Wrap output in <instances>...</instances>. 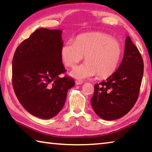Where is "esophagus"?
Returning <instances> with one entry per match:
<instances>
[{
  "label": "esophagus",
  "instance_id": "obj_1",
  "mask_svg": "<svg viewBox=\"0 0 152 152\" xmlns=\"http://www.w3.org/2000/svg\"><path fill=\"white\" fill-rule=\"evenodd\" d=\"M82 83H83V81H82V80L78 79V80H76V84H82Z\"/></svg>",
  "mask_w": 152,
  "mask_h": 152
}]
</instances>
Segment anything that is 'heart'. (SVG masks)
I'll return each instance as SVG.
<instances>
[{"label": "heart", "instance_id": "b5f03b06", "mask_svg": "<svg viewBox=\"0 0 152 152\" xmlns=\"http://www.w3.org/2000/svg\"><path fill=\"white\" fill-rule=\"evenodd\" d=\"M61 53L64 63L69 68L75 67L85 56L86 62L71 72L74 78H89L97 74L99 78H106L119 67L123 47L119 41L110 35L95 32L80 35L74 42L68 40Z\"/></svg>", "mask_w": 152, "mask_h": 152}]
</instances>
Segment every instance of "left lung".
Instances as JSON below:
<instances>
[{"label":"left lung","instance_id":"obj_1","mask_svg":"<svg viewBox=\"0 0 152 152\" xmlns=\"http://www.w3.org/2000/svg\"><path fill=\"white\" fill-rule=\"evenodd\" d=\"M143 74V61L129 36L119 68L106 80L94 84L91 105L104 120L119 119L130 111L138 99Z\"/></svg>","mask_w":152,"mask_h":152}]
</instances>
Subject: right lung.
Returning a JSON list of instances; mask_svg holds the SVG:
<instances>
[{"instance_id":"right-lung-1","label":"right lung","mask_w":152,"mask_h":152,"mask_svg":"<svg viewBox=\"0 0 152 152\" xmlns=\"http://www.w3.org/2000/svg\"><path fill=\"white\" fill-rule=\"evenodd\" d=\"M61 31L41 28L18 46L12 58V84L27 111L41 119L56 116L75 85L62 64Z\"/></svg>"}]
</instances>
